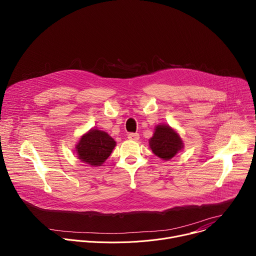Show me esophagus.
Masks as SVG:
<instances>
[{
	"label": "esophagus",
	"mask_w": 256,
	"mask_h": 256,
	"mask_svg": "<svg viewBox=\"0 0 256 256\" xmlns=\"http://www.w3.org/2000/svg\"><path fill=\"white\" fill-rule=\"evenodd\" d=\"M128 138L130 140H138L140 136H138V134L136 132H130V134H128Z\"/></svg>",
	"instance_id": "1"
}]
</instances>
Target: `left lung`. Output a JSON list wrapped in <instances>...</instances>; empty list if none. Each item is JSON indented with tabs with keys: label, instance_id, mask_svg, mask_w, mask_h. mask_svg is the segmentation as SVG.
Instances as JSON below:
<instances>
[{
	"label": "left lung",
	"instance_id": "left-lung-1",
	"mask_svg": "<svg viewBox=\"0 0 256 256\" xmlns=\"http://www.w3.org/2000/svg\"><path fill=\"white\" fill-rule=\"evenodd\" d=\"M150 147L153 153L164 160H169L184 147L177 132L169 126H157L154 136L150 140Z\"/></svg>",
	"mask_w": 256,
	"mask_h": 256
}]
</instances>
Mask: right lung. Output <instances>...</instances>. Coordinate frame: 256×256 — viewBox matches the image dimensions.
I'll return each mask as SVG.
<instances>
[{"label": "right lung", "mask_w": 256, "mask_h": 256, "mask_svg": "<svg viewBox=\"0 0 256 256\" xmlns=\"http://www.w3.org/2000/svg\"><path fill=\"white\" fill-rule=\"evenodd\" d=\"M116 147V140L105 132L91 130L84 134L76 147L79 159L91 166H100Z\"/></svg>", "instance_id": "right-lung-1"}]
</instances>
